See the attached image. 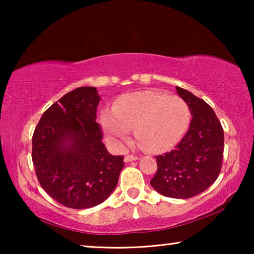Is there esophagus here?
<instances>
[{"label": "esophagus", "instance_id": "obj_1", "mask_svg": "<svg viewBox=\"0 0 254 254\" xmlns=\"http://www.w3.org/2000/svg\"><path fill=\"white\" fill-rule=\"evenodd\" d=\"M135 160H137V157L132 156V154H130V156L124 157V161H126V162H131V161H135Z\"/></svg>", "mask_w": 254, "mask_h": 254}]
</instances>
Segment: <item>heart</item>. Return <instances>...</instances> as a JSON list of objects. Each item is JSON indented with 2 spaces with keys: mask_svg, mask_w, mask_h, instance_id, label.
<instances>
[{
  "mask_svg": "<svg viewBox=\"0 0 254 254\" xmlns=\"http://www.w3.org/2000/svg\"><path fill=\"white\" fill-rule=\"evenodd\" d=\"M191 113L183 98L154 91L122 96L113 111L101 117L102 127L115 143L122 145L135 127V137L143 149L162 152L178 144L189 128Z\"/></svg>",
  "mask_w": 254,
  "mask_h": 254,
  "instance_id": "obj_1",
  "label": "heart"
}]
</instances>
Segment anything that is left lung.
Masks as SVG:
<instances>
[{"mask_svg": "<svg viewBox=\"0 0 254 254\" xmlns=\"http://www.w3.org/2000/svg\"><path fill=\"white\" fill-rule=\"evenodd\" d=\"M187 103L191 122L174 150L157 156L158 170L150 184L159 194L171 198H190L207 189L220 175L224 132L207 103L176 86Z\"/></svg>", "mask_w": 254, "mask_h": 254, "instance_id": "obj_1", "label": "left lung"}]
</instances>
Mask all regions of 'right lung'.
Returning a JSON list of instances; mask_svg holds the SVG:
<instances>
[{
	"instance_id": "obj_1",
	"label": "right lung",
	"mask_w": 254,
	"mask_h": 254,
	"mask_svg": "<svg viewBox=\"0 0 254 254\" xmlns=\"http://www.w3.org/2000/svg\"><path fill=\"white\" fill-rule=\"evenodd\" d=\"M101 101L92 86L67 93L47 110L32 136V161L47 194L66 207H94L109 197L124 167L96 123Z\"/></svg>"
}]
</instances>
